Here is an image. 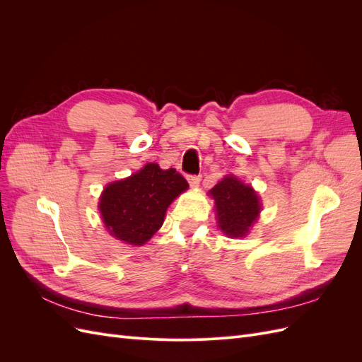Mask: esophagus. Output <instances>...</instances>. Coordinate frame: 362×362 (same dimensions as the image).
<instances>
[{
    "instance_id": "1",
    "label": "esophagus",
    "mask_w": 362,
    "mask_h": 362,
    "mask_svg": "<svg viewBox=\"0 0 362 362\" xmlns=\"http://www.w3.org/2000/svg\"><path fill=\"white\" fill-rule=\"evenodd\" d=\"M187 181L192 187H196L201 182V175H187Z\"/></svg>"
}]
</instances>
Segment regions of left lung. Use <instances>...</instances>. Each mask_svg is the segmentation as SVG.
<instances>
[{
    "mask_svg": "<svg viewBox=\"0 0 362 362\" xmlns=\"http://www.w3.org/2000/svg\"><path fill=\"white\" fill-rule=\"evenodd\" d=\"M216 201L218 226L229 237H243L261 210L257 193L234 177H226L210 190Z\"/></svg>",
    "mask_w": 362,
    "mask_h": 362,
    "instance_id": "8db88e82",
    "label": "left lung"
}]
</instances>
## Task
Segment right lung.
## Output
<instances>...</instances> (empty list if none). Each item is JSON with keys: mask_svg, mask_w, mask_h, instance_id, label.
Returning a JSON list of instances; mask_svg holds the SVG:
<instances>
[{"mask_svg": "<svg viewBox=\"0 0 362 362\" xmlns=\"http://www.w3.org/2000/svg\"><path fill=\"white\" fill-rule=\"evenodd\" d=\"M189 187L175 169L149 163L129 178L108 184L100 202L108 231L128 245H144L163 225L168 206Z\"/></svg>", "mask_w": 362, "mask_h": 362, "instance_id": "1", "label": "right lung"}]
</instances>
